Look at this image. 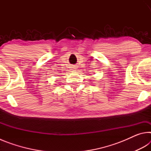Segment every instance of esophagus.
Returning <instances> with one entry per match:
<instances>
[{
	"mask_svg": "<svg viewBox=\"0 0 151 151\" xmlns=\"http://www.w3.org/2000/svg\"><path fill=\"white\" fill-rule=\"evenodd\" d=\"M71 68H72L73 70H76V68L75 67V66H73V67H71Z\"/></svg>",
	"mask_w": 151,
	"mask_h": 151,
	"instance_id": "34e87169",
	"label": "esophagus"
}]
</instances>
